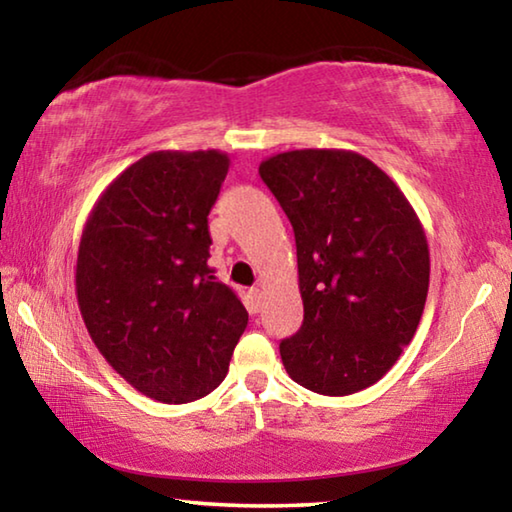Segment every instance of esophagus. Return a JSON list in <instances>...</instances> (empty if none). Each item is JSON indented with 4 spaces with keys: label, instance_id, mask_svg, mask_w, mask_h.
<instances>
[{
    "label": "esophagus",
    "instance_id": "34e87169",
    "mask_svg": "<svg viewBox=\"0 0 512 512\" xmlns=\"http://www.w3.org/2000/svg\"><path fill=\"white\" fill-rule=\"evenodd\" d=\"M248 298H250V302H253V307H255V311H257L259 302H262V289H259V287H253V289L248 291Z\"/></svg>",
    "mask_w": 512,
    "mask_h": 512
}]
</instances>
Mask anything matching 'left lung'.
I'll return each instance as SVG.
<instances>
[{"instance_id":"left-lung-1","label":"left lung","mask_w":512,"mask_h":512,"mask_svg":"<svg viewBox=\"0 0 512 512\" xmlns=\"http://www.w3.org/2000/svg\"><path fill=\"white\" fill-rule=\"evenodd\" d=\"M296 235L305 320L280 343L296 384L352 395L409 345L429 291V246L402 189L354 151L302 149L259 164Z\"/></svg>"}]
</instances>
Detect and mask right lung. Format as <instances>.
I'll return each mask as SVG.
<instances>
[{
    "instance_id": "right-lung-1",
    "label": "right lung",
    "mask_w": 512,
    "mask_h": 512,
    "mask_svg": "<svg viewBox=\"0 0 512 512\" xmlns=\"http://www.w3.org/2000/svg\"><path fill=\"white\" fill-rule=\"evenodd\" d=\"M230 160L155 151L112 180L85 223L76 298L94 345L146 397L212 393L248 325L235 291L207 266V214Z\"/></svg>"
}]
</instances>
